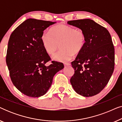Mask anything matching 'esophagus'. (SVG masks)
Returning a JSON list of instances; mask_svg holds the SVG:
<instances>
[{"mask_svg": "<svg viewBox=\"0 0 122 122\" xmlns=\"http://www.w3.org/2000/svg\"><path fill=\"white\" fill-rule=\"evenodd\" d=\"M64 66H70V65H71V63H65L64 64Z\"/></svg>", "mask_w": 122, "mask_h": 122, "instance_id": "esophagus-1", "label": "esophagus"}]
</instances>
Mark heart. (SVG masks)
<instances>
[{
	"label": "heart",
	"instance_id": "b5f03b06",
	"mask_svg": "<svg viewBox=\"0 0 122 122\" xmlns=\"http://www.w3.org/2000/svg\"><path fill=\"white\" fill-rule=\"evenodd\" d=\"M43 46L49 54H53L60 44V51L53 56L56 61H66L82 51L86 44V35L81 29L66 24L53 26L41 36Z\"/></svg>",
	"mask_w": 122,
	"mask_h": 122
}]
</instances>
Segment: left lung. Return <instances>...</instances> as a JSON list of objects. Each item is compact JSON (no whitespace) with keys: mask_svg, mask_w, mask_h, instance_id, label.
I'll return each mask as SVG.
<instances>
[{"mask_svg":"<svg viewBox=\"0 0 122 122\" xmlns=\"http://www.w3.org/2000/svg\"><path fill=\"white\" fill-rule=\"evenodd\" d=\"M68 24L84 31L86 44L71 62L74 74L71 83L78 94L92 97L108 84L114 68V48L106 28L89 19L75 20Z\"/></svg>","mask_w":122,"mask_h":122,"instance_id":"obj_1","label":"left lung"}]
</instances>
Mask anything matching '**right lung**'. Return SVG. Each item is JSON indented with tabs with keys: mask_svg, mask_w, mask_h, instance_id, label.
Instances as JSON below:
<instances>
[{
	"mask_svg": "<svg viewBox=\"0 0 122 122\" xmlns=\"http://www.w3.org/2000/svg\"><path fill=\"white\" fill-rule=\"evenodd\" d=\"M56 22L26 19L11 33L6 62L14 86L23 94L39 97L47 92L54 75L64 68L62 63L51 61L41 36L43 31Z\"/></svg>",
	"mask_w": 122,
	"mask_h": 122,
	"instance_id": "obj_1",
	"label": "right lung"
}]
</instances>
